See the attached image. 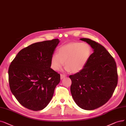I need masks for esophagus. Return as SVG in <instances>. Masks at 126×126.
Segmentation results:
<instances>
[{
	"instance_id": "obj_1",
	"label": "esophagus",
	"mask_w": 126,
	"mask_h": 126,
	"mask_svg": "<svg viewBox=\"0 0 126 126\" xmlns=\"http://www.w3.org/2000/svg\"><path fill=\"white\" fill-rule=\"evenodd\" d=\"M65 77H66V75H64L63 74H60V79H63Z\"/></svg>"
}]
</instances>
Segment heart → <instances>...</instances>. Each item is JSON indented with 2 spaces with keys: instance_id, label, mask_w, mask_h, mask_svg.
Wrapping results in <instances>:
<instances>
[{
  "instance_id": "obj_1",
  "label": "heart",
  "mask_w": 126,
  "mask_h": 126,
  "mask_svg": "<svg viewBox=\"0 0 126 126\" xmlns=\"http://www.w3.org/2000/svg\"><path fill=\"white\" fill-rule=\"evenodd\" d=\"M92 49L85 43H71L58 48L57 54L53 55L51 59V68L57 71L64 64L66 71L76 73L84 68L91 56Z\"/></svg>"
}]
</instances>
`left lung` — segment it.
Masks as SVG:
<instances>
[{"label": "left lung", "mask_w": 126, "mask_h": 126, "mask_svg": "<svg viewBox=\"0 0 126 126\" xmlns=\"http://www.w3.org/2000/svg\"><path fill=\"white\" fill-rule=\"evenodd\" d=\"M94 53L84 68L71 75L70 90L75 102L82 109L93 110L102 106L111 98L118 83L116 63L100 44L87 38Z\"/></svg>", "instance_id": "8db88e82"}]
</instances>
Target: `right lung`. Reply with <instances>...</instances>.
Listing matches in <instances>:
<instances>
[{
	"mask_svg": "<svg viewBox=\"0 0 126 126\" xmlns=\"http://www.w3.org/2000/svg\"><path fill=\"white\" fill-rule=\"evenodd\" d=\"M58 39L37 42L20 51L8 70L10 88L18 102L34 111L51 101L60 75L51 68Z\"/></svg>",
	"mask_w": 126,
	"mask_h": 126,
	"instance_id": "add662e5",
	"label": "right lung"
}]
</instances>
